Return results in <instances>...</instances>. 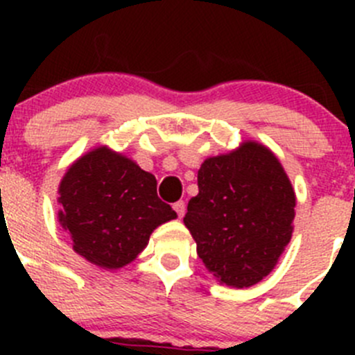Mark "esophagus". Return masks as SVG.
Instances as JSON below:
<instances>
[{
    "label": "esophagus",
    "mask_w": 355,
    "mask_h": 355,
    "mask_svg": "<svg viewBox=\"0 0 355 355\" xmlns=\"http://www.w3.org/2000/svg\"><path fill=\"white\" fill-rule=\"evenodd\" d=\"M173 209H175V213H177L178 218L184 216V214H185V202H184V200H178V202H175Z\"/></svg>",
    "instance_id": "34e87169"
}]
</instances>
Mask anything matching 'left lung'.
Instances as JSON below:
<instances>
[{
	"mask_svg": "<svg viewBox=\"0 0 355 355\" xmlns=\"http://www.w3.org/2000/svg\"><path fill=\"white\" fill-rule=\"evenodd\" d=\"M198 187L184 223L204 266L234 288L263 280L288 245L295 216V194L280 161L264 146L245 142L204 161Z\"/></svg>",
	"mask_w": 355,
	"mask_h": 355,
	"instance_id": "left-lung-1",
	"label": "left lung"
}]
</instances>
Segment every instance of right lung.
Here are the masks:
<instances>
[{"label": "right lung", "instance_id": "add662e5", "mask_svg": "<svg viewBox=\"0 0 355 355\" xmlns=\"http://www.w3.org/2000/svg\"><path fill=\"white\" fill-rule=\"evenodd\" d=\"M156 185L155 175L106 148L71 164L60 184L58 220L75 252L106 270L134 261L157 225L177 218Z\"/></svg>", "mask_w": 355, "mask_h": 355}]
</instances>
